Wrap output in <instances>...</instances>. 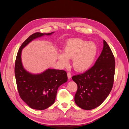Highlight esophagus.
Masks as SVG:
<instances>
[{
    "label": "esophagus",
    "instance_id": "esophagus-1",
    "mask_svg": "<svg viewBox=\"0 0 129 129\" xmlns=\"http://www.w3.org/2000/svg\"><path fill=\"white\" fill-rule=\"evenodd\" d=\"M67 76H68V79H71V77H72V75H71V73L68 72V73H67Z\"/></svg>",
    "mask_w": 129,
    "mask_h": 129
}]
</instances>
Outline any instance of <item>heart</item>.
Segmentation results:
<instances>
[{"mask_svg": "<svg viewBox=\"0 0 129 129\" xmlns=\"http://www.w3.org/2000/svg\"><path fill=\"white\" fill-rule=\"evenodd\" d=\"M63 52L57 54L58 61L63 67L68 66L69 60L73 59L74 68L77 72H83L90 67L94 62L97 47L93 42L74 38L66 41Z\"/></svg>", "mask_w": 129, "mask_h": 129, "instance_id": "obj_1", "label": "heart"}]
</instances>
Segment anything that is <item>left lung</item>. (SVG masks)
Returning a JSON list of instances; mask_svg holds the SVG:
<instances>
[{
	"instance_id": "8db88e82",
	"label": "left lung",
	"mask_w": 129,
	"mask_h": 129,
	"mask_svg": "<svg viewBox=\"0 0 129 129\" xmlns=\"http://www.w3.org/2000/svg\"><path fill=\"white\" fill-rule=\"evenodd\" d=\"M115 61L107 42L95 64L84 73L72 77L77 85L74 97L75 103L81 109L88 110L102 104L110 93L114 83Z\"/></svg>"
}]
</instances>
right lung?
<instances>
[{"label": "right lung", "mask_w": 129, "mask_h": 129, "mask_svg": "<svg viewBox=\"0 0 129 129\" xmlns=\"http://www.w3.org/2000/svg\"><path fill=\"white\" fill-rule=\"evenodd\" d=\"M54 33L31 35L22 43L15 60V76L19 95L30 108L36 110H45L55 102L57 89L67 81V74L63 70L49 68L39 74L27 71L22 63V50L36 39Z\"/></svg>", "instance_id": "right-lung-1"}]
</instances>
